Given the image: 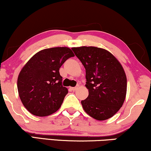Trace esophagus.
I'll use <instances>...</instances> for the list:
<instances>
[{
    "label": "esophagus",
    "mask_w": 151,
    "mask_h": 151,
    "mask_svg": "<svg viewBox=\"0 0 151 151\" xmlns=\"http://www.w3.org/2000/svg\"><path fill=\"white\" fill-rule=\"evenodd\" d=\"M78 88V87H70V90L72 91H76L77 90V89Z\"/></svg>",
    "instance_id": "34e87169"
}]
</instances>
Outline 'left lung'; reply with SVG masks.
Segmentation results:
<instances>
[{
	"mask_svg": "<svg viewBox=\"0 0 151 151\" xmlns=\"http://www.w3.org/2000/svg\"><path fill=\"white\" fill-rule=\"evenodd\" d=\"M86 70L89 95L81 101L83 109L97 120L111 118L123 105L127 77L123 67L108 50L93 46L72 47Z\"/></svg>",
	"mask_w": 151,
	"mask_h": 151,
	"instance_id": "left-lung-1",
	"label": "left lung"
}]
</instances>
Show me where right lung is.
Instances as JSON below:
<instances>
[{
    "mask_svg": "<svg viewBox=\"0 0 151 151\" xmlns=\"http://www.w3.org/2000/svg\"><path fill=\"white\" fill-rule=\"evenodd\" d=\"M72 57L69 47L47 48L35 54L22 68L17 78L19 96L31 114L47 116L61 107L68 89L62 86L59 70Z\"/></svg>",
    "mask_w": 151,
    "mask_h": 151,
    "instance_id": "1",
    "label": "right lung"
}]
</instances>
